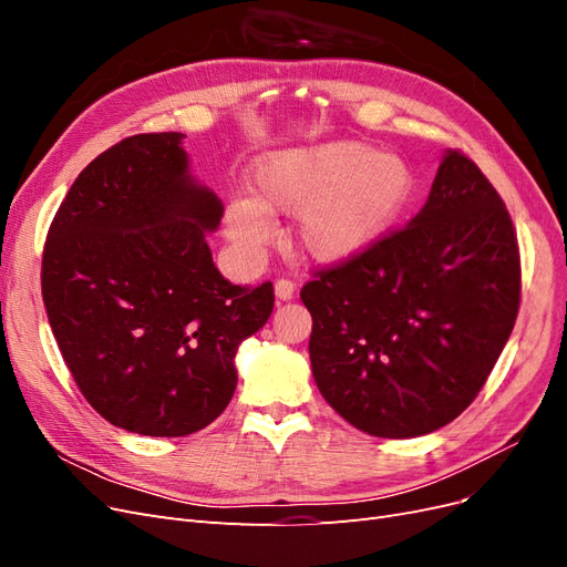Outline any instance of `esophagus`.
I'll return each instance as SVG.
<instances>
[{
    "mask_svg": "<svg viewBox=\"0 0 567 567\" xmlns=\"http://www.w3.org/2000/svg\"><path fill=\"white\" fill-rule=\"evenodd\" d=\"M274 293H277L279 300H290L296 296V284L288 279H279L277 284H274Z\"/></svg>",
    "mask_w": 567,
    "mask_h": 567,
    "instance_id": "obj_1",
    "label": "esophagus"
}]
</instances>
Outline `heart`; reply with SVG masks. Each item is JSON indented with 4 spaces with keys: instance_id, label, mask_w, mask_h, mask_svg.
<instances>
[{
    "instance_id": "1",
    "label": "heart",
    "mask_w": 567,
    "mask_h": 567,
    "mask_svg": "<svg viewBox=\"0 0 567 567\" xmlns=\"http://www.w3.org/2000/svg\"><path fill=\"white\" fill-rule=\"evenodd\" d=\"M406 161L364 142H329L269 153L255 165L252 198H234L225 229L255 257L274 234L269 215H298L296 246L312 260L342 262L369 250L414 200Z\"/></svg>"
}]
</instances>
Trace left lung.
<instances>
[{
    "label": "left lung",
    "instance_id": "8db88e82",
    "mask_svg": "<svg viewBox=\"0 0 567 567\" xmlns=\"http://www.w3.org/2000/svg\"><path fill=\"white\" fill-rule=\"evenodd\" d=\"M310 359L323 400L375 437L454 421L499 359L520 307V250L502 196L447 151L421 213L315 271Z\"/></svg>",
    "mask_w": 567,
    "mask_h": 567
}]
</instances>
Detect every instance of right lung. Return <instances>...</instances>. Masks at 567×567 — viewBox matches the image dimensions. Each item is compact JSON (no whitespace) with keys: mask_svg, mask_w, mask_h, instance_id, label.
<instances>
[{"mask_svg":"<svg viewBox=\"0 0 567 567\" xmlns=\"http://www.w3.org/2000/svg\"><path fill=\"white\" fill-rule=\"evenodd\" d=\"M182 132L134 134L96 156L51 219L42 298L65 367L109 423L192 435L227 409L241 340L274 286H234L205 231L219 198L188 177Z\"/></svg>","mask_w":567,"mask_h":567,"instance_id":"1","label":"right lung"}]
</instances>
